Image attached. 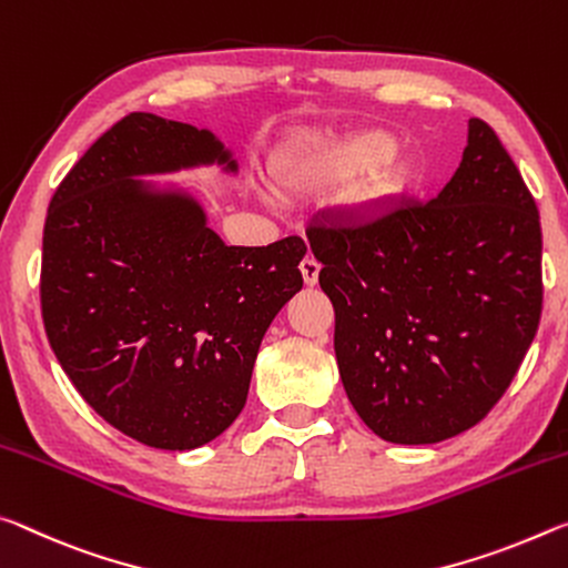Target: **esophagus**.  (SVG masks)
I'll list each match as a JSON object with an SVG mask.
<instances>
[{
	"mask_svg": "<svg viewBox=\"0 0 568 568\" xmlns=\"http://www.w3.org/2000/svg\"><path fill=\"white\" fill-rule=\"evenodd\" d=\"M300 268H302V276H304V284H306V286L317 284V278H320V264H317V258L306 256L304 262L300 264Z\"/></svg>",
	"mask_w": 568,
	"mask_h": 568,
	"instance_id": "esophagus-1",
	"label": "esophagus"
}]
</instances>
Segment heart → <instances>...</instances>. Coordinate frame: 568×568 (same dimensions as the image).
Wrapping results in <instances>:
<instances>
[{"label":"heart","instance_id":"heart-1","mask_svg":"<svg viewBox=\"0 0 568 568\" xmlns=\"http://www.w3.org/2000/svg\"><path fill=\"white\" fill-rule=\"evenodd\" d=\"M397 153V141L385 130H359L347 135H312L286 151L276 163V181L294 199L324 196L374 173ZM399 171L372 175L359 201L375 203L399 189Z\"/></svg>","mask_w":568,"mask_h":568}]
</instances>
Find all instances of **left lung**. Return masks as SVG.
Instances as JSON below:
<instances>
[{
  "label": "left lung",
  "mask_w": 568,
  "mask_h": 568,
  "mask_svg": "<svg viewBox=\"0 0 568 568\" xmlns=\"http://www.w3.org/2000/svg\"><path fill=\"white\" fill-rule=\"evenodd\" d=\"M334 306V355L357 415L387 443L478 425L516 377L544 306L541 221L496 130L438 199L306 229Z\"/></svg>",
  "instance_id": "obj_1"
}]
</instances>
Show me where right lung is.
<instances>
[{
    "label": "right lung",
    "mask_w": 568,
    "mask_h": 568,
    "mask_svg": "<svg viewBox=\"0 0 568 568\" xmlns=\"http://www.w3.org/2000/svg\"><path fill=\"white\" fill-rule=\"evenodd\" d=\"M234 161L209 130L130 113L50 201L40 304L54 357L102 420L151 448L191 450L244 410L276 312L302 290L306 246H226L201 206L133 175Z\"/></svg>",
    "instance_id": "right-lung-1"
}]
</instances>
